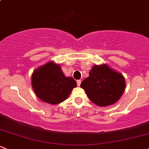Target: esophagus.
I'll return each mask as SVG.
<instances>
[{"mask_svg": "<svg viewBox=\"0 0 149 149\" xmlns=\"http://www.w3.org/2000/svg\"><path fill=\"white\" fill-rule=\"evenodd\" d=\"M81 82V80H77V85L79 86H79H80Z\"/></svg>", "mask_w": 149, "mask_h": 149, "instance_id": "esophagus-1", "label": "esophagus"}]
</instances>
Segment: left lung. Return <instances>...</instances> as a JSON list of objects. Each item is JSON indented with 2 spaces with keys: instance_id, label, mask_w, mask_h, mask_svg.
<instances>
[{
  "instance_id": "1",
  "label": "left lung",
  "mask_w": 149,
  "mask_h": 149,
  "mask_svg": "<svg viewBox=\"0 0 149 149\" xmlns=\"http://www.w3.org/2000/svg\"><path fill=\"white\" fill-rule=\"evenodd\" d=\"M89 99L100 107L112 105L119 100L126 88L124 77L107 64L95 65L81 83Z\"/></svg>"
}]
</instances>
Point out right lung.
<instances>
[{
    "instance_id": "1",
    "label": "right lung",
    "mask_w": 149,
    "mask_h": 149,
    "mask_svg": "<svg viewBox=\"0 0 149 149\" xmlns=\"http://www.w3.org/2000/svg\"><path fill=\"white\" fill-rule=\"evenodd\" d=\"M31 84L37 97L50 104L64 102L77 87L76 81L65 76L60 65L53 61H49L33 71Z\"/></svg>"
}]
</instances>
